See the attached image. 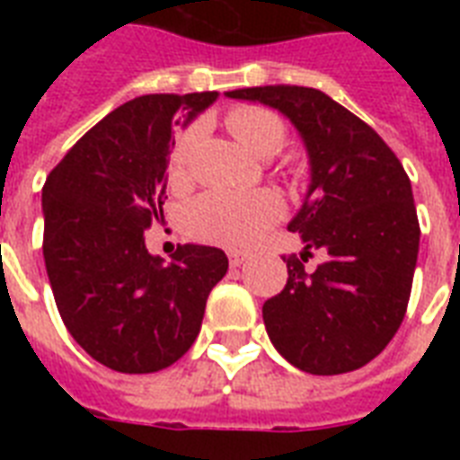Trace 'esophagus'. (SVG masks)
<instances>
[{
	"label": "esophagus",
	"mask_w": 460,
	"mask_h": 460,
	"mask_svg": "<svg viewBox=\"0 0 460 460\" xmlns=\"http://www.w3.org/2000/svg\"><path fill=\"white\" fill-rule=\"evenodd\" d=\"M248 260V255L245 252H229V265L231 267H241Z\"/></svg>",
	"instance_id": "obj_1"
}]
</instances>
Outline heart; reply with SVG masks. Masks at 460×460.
I'll return each instance as SVG.
<instances>
[{
  "instance_id": "b5f03b06",
  "label": "heart",
  "mask_w": 460,
  "mask_h": 460,
  "mask_svg": "<svg viewBox=\"0 0 460 460\" xmlns=\"http://www.w3.org/2000/svg\"><path fill=\"white\" fill-rule=\"evenodd\" d=\"M226 126L234 138L258 157H270L284 146L287 126L277 111L260 107V104H243L229 111ZM200 128L188 126L176 136L169 155V176L173 183H186L190 176V159H193L195 143ZM281 215L279 198L270 190L255 193H212L200 195L186 208V231L198 241L222 245L231 251L251 248L260 238V234L277 222Z\"/></svg>"
}]
</instances>
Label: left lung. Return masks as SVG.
I'll list each match as a JSON object with an SVG mask.
<instances>
[{
    "label": "left lung",
    "mask_w": 460,
    "mask_h": 460,
    "mask_svg": "<svg viewBox=\"0 0 460 460\" xmlns=\"http://www.w3.org/2000/svg\"><path fill=\"white\" fill-rule=\"evenodd\" d=\"M279 110L310 157V188L288 231L287 287L265 301L274 349L310 375H341L377 358L399 332L413 287L420 224L413 188L392 147L322 90L262 85L226 93ZM314 252L323 262L307 270Z\"/></svg>",
    "instance_id": "1"
}]
</instances>
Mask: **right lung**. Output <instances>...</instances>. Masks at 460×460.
I'll return each mask as SVG.
<instances>
[{
	"label": "right lung",
	"mask_w": 460,
	"mask_h": 460,
	"mask_svg": "<svg viewBox=\"0 0 460 460\" xmlns=\"http://www.w3.org/2000/svg\"><path fill=\"white\" fill-rule=\"evenodd\" d=\"M217 93L143 95L95 124L42 188L45 267L68 334L126 375L176 363L200 332L205 303L229 270L219 248L179 245L150 255L146 234L164 219L169 140Z\"/></svg>",
	"instance_id": "obj_1"
}]
</instances>
